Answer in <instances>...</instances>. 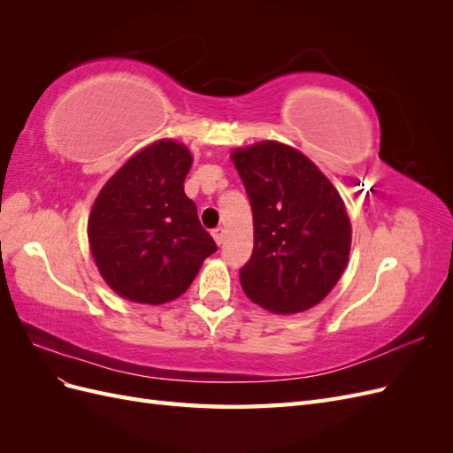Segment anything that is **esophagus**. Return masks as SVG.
<instances>
[{
	"mask_svg": "<svg viewBox=\"0 0 453 453\" xmlns=\"http://www.w3.org/2000/svg\"><path fill=\"white\" fill-rule=\"evenodd\" d=\"M211 234H213V240H215L217 245H221V243L225 242V228L219 226V228H215V230L211 232Z\"/></svg>",
	"mask_w": 453,
	"mask_h": 453,
	"instance_id": "34e87169",
	"label": "esophagus"
}]
</instances>
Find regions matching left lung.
Here are the masks:
<instances>
[{
    "label": "left lung",
    "instance_id": "left-lung-1",
    "mask_svg": "<svg viewBox=\"0 0 453 453\" xmlns=\"http://www.w3.org/2000/svg\"><path fill=\"white\" fill-rule=\"evenodd\" d=\"M232 162L253 210V255L240 270L243 293L273 313L319 304L349 258L344 200L308 157L280 142L236 149Z\"/></svg>",
    "mask_w": 453,
    "mask_h": 453
}]
</instances>
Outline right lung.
I'll return each mask as SVG.
<instances>
[{"label": "right lung", "instance_id": "right-lung-1", "mask_svg": "<svg viewBox=\"0 0 453 453\" xmlns=\"http://www.w3.org/2000/svg\"><path fill=\"white\" fill-rule=\"evenodd\" d=\"M190 150L158 140L135 153L96 198L88 243L102 278L132 303L164 304L181 296L217 251L183 183Z\"/></svg>", "mask_w": 453, "mask_h": 453}]
</instances>
